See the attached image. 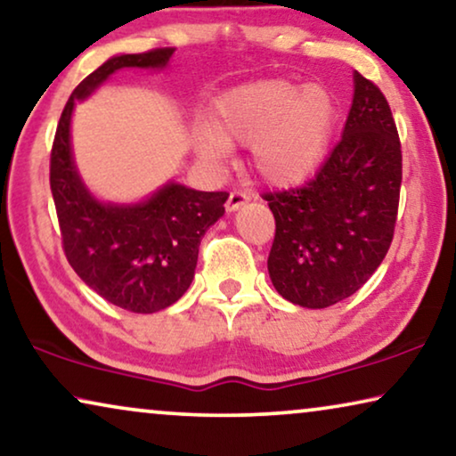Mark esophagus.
Returning <instances> with one entry per match:
<instances>
[{"label":"esophagus","instance_id":"obj_1","mask_svg":"<svg viewBox=\"0 0 456 456\" xmlns=\"http://www.w3.org/2000/svg\"><path fill=\"white\" fill-rule=\"evenodd\" d=\"M249 200L248 198V194L246 191H240V190H233L229 194V198H227V204H225V208H227V213H235V210H240L243 204H246Z\"/></svg>","mask_w":456,"mask_h":456}]
</instances>
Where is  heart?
<instances>
[{
    "label": "heart",
    "instance_id": "obj_1",
    "mask_svg": "<svg viewBox=\"0 0 456 456\" xmlns=\"http://www.w3.org/2000/svg\"><path fill=\"white\" fill-rule=\"evenodd\" d=\"M337 119L338 105L329 88L287 78L256 80L215 102L210 127L196 134V149L219 161L229 146H249L256 175L274 188H291L320 169Z\"/></svg>",
    "mask_w": 456,
    "mask_h": 456
}]
</instances>
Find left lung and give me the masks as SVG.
I'll return each mask as SVG.
<instances>
[{
    "label": "left lung",
    "mask_w": 456,
    "mask_h": 456,
    "mask_svg": "<svg viewBox=\"0 0 456 456\" xmlns=\"http://www.w3.org/2000/svg\"><path fill=\"white\" fill-rule=\"evenodd\" d=\"M343 138L305 185L262 194L274 215L268 274L285 299L329 307L362 289L387 256L399 213L403 155L387 97L354 74Z\"/></svg>",
    "instance_id": "left-lung-1"
}]
</instances>
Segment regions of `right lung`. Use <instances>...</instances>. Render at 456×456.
Returning a JSON list of instances; mask_svg holds the SVG:
<instances>
[{"label": "right lung", "instance_id": "1", "mask_svg": "<svg viewBox=\"0 0 456 456\" xmlns=\"http://www.w3.org/2000/svg\"><path fill=\"white\" fill-rule=\"evenodd\" d=\"M173 47L115 55L74 88L57 124L49 183L63 254L76 274L109 304L134 314L165 310L188 291L198 248L225 213L227 191H198L167 183L149 200L118 207L91 196L69 149L74 102L86 99L121 68H165Z\"/></svg>", "mask_w": 456, "mask_h": 456}]
</instances>
